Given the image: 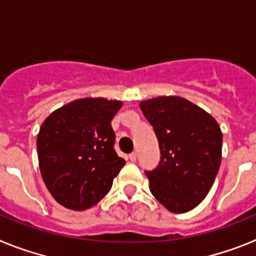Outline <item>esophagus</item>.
<instances>
[{
  "instance_id": "esophagus-1",
  "label": "esophagus",
  "mask_w": 256,
  "mask_h": 256,
  "mask_svg": "<svg viewBox=\"0 0 256 256\" xmlns=\"http://www.w3.org/2000/svg\"><path fill=\"white\" fill-rule=\"evenodd\" d=\"M130 162H136L137 160V152H132L130 155Z\"/></svg>"
}]
</instances>
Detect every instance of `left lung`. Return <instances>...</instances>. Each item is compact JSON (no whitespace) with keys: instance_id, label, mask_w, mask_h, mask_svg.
<instances>
[{"instance_id":"1","label":"left lung","mask_w":256,"mask_h":256,"mask_svg":"<svg viewBox=\"0 0 256 256\" xmlns=\"http://www.w3.org/2000/svg\"><path fill=\"white\" fill-rule=\"evenodd\" d=\"M159 141L160 162L144 172L154 198L172 212H186L204 200L220 166L223 136L205 110L178 96L140 104Z\"/></svg>"}]
</instances>
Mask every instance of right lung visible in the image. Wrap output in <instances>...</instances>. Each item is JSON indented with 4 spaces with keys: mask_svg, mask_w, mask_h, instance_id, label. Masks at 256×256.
I'll use <instances>...</instances> for the list:
<instances>
[{
    "mask_svg": "<svg viewBox=\"0 0 256 256\" xmlns=\"http://www.w3.org/2000/svg\"><path fill=\"white\" fill-rule=\"evenodd\" d=\"M122 101L79 98L58 108L40 126L38 162L47 190L58 204L86 210L108 195L126 164L114 150V115Z\"/></svg>",
    "mask_w": 256,
    "mask_h": 256,
    "instance_id": "right-lung-1",
    "label": "right lung"
}]
</instances>
